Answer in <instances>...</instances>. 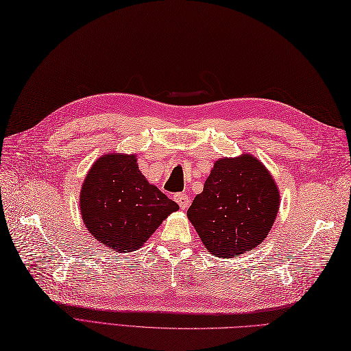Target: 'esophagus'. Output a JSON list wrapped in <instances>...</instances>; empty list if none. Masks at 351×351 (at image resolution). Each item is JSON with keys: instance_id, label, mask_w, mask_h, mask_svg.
Wrapping results in <instances>:
<instances>
[{"instance_id": "obj_1", "label": "esophagus", "mask_w": 351, "mask_h": 351, "mask_svg": "<svg viewBox=\"0 0 351 351\" xmlns=\"http://www.w3.org/2000/svg\"><path fill=\"white\" fill-rule=\"evenodd\" d=\"M174 199H176V202L178 205H180L182 210H186L187 207H189V204H191V198L186 193H176L174 195Z\"/></svg>"}]
</instances>
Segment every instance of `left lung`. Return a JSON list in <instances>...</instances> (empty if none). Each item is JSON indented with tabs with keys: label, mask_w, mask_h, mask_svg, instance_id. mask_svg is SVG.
<instances>
[{
	"label": "left lung",
	"mask_w": 351,
	"mask_h": 351,
	"mask_svg": "<svg viewBox=\"0 0 351 351\" xmlns=\"http://www.w3.org/2000/svg\"><path fill=\"white\" fill-rule=\"evenodd\" d=\"M280 205L274 178L252 155L215 162L187 210L205 249L217 258H237L259 245L272 228Z\"/></svg>",
	"instance_id": "left-lung-1"
}]
</instances>
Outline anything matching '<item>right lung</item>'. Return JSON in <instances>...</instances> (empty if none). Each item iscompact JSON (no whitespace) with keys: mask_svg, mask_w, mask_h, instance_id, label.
<instances>
[{"mask_svg":"<svg viewBox=\"0 0 351 351\" xmlns=\"http://www.w3.org/2000/svg\"><path fill=\"white\" fill-rule=\"evenodd\" d=\"M177 210L178 205L141 174L135 155H102L80 191L84 225L98 243L119 253L140 249Z\"/></svg>","mask_w":351,"mask_h":351,"instance_id":"obj_1","label":"right lung"}]
</instances>
